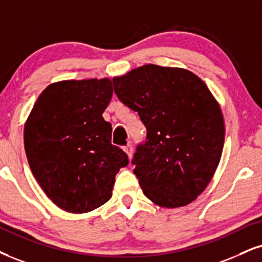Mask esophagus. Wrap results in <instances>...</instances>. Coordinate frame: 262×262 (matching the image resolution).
<instances>
[{
  "mask_svg": "<svg viewBox=\"0 0 262 262\" xmlns=\"http://www.w3.org/2000/svg\"><path fill=\"white\" fill-rule=\"evenodd\" d=\"M124 150H125V153L127 154L128 159H131V158H132V154H134V148H132L131 144H130V143L126 144V146L124 147Z\"/></svg>",
  "mask_w": 262,
  "mask_h": 262,
  "instance_id": "34e87169",
  "label": "esophagus"
}]
</instances>
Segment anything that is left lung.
Wrapping results in <instances>:
<instances>
[{"instance_id":"left-lung-1","label":"left lung","mask_w":262,"mask_h":262,"mask_svg":"<svg viewBox=\"0 0 262 262\" xmlns=\"http://www.w3.org/2000/svg\"><path fill=\"white\" fill-rule=\"evenodd\" d=\"M113 83L147 127L146 143L132 159L144 195L161 208L188 205L220 163L225 122L219 102L200 77L182 68L146 64Z\"/></svg>"}]
</instances>
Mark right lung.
<instances>
[{"label": "right lung", "mask_w": 262, "mask_h": 262, "mask_svg": "<svg viewBox=\"0 0 262 262\" xmlns=\"http://www.w3.org/2000/svg\"><path fill=\"white\" fill-rule=\"evenodd\" d=\"M113 96L112 80H63L48 85L24 127L32 175L58 208L92 211L112 198L115 176L128 164L112 144L103 112Z\"/></svg>", "instance_id": "1"}]
</instances>
